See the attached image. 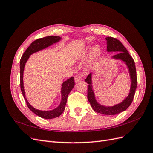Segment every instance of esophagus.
I'll list each match as a JSON object with an SVG mask.
<instances>
[{
	"mask_svg": "<svg viewBox=\"0 0 153 153\" xmlns=\"http://www.w3.org/2000/svg\"><path fill=\"white\" fill-rule=\"evenodd\" d=\"M82 80V77L81 75H76V76H75V81L76 82H78V81H80V80Z\"/></svg>",
	"mask_w": 153,
	"mask_h": 153,
	"instance_id": "obj_1",
	"label": "esophagus"
}]
</instances>
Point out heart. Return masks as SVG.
Here are the masks:
<instances>
[{
	"mask_svg": "<svg viewBox=\"0 0 153 153\" xmlns=\"http://www.w3.org/2000/svg\"><path fill=\"white\" fill-rule=\"evenodd\" d=\"M88 50V48L86 49ZM101 54V48L98 46H96V47H94L92 49V53L91 54V57H90V60L91 62H94L96 60L98 59L100 55Z\"/></svg>",
	"mask_w": 153,
	"mask_h": 153,
	"instance_id": "b5f03b06",
	"label": "heart"
}]
</instances>
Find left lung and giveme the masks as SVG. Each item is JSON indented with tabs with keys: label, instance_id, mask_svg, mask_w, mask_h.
Returning a JSON list of instances; mask_svg holds the SVG:
<instances>
[{
	"label": "left lung",
	"instance_id": "8db88e82",
	"mask_svg": "<svg viewBox=\"0 0 153 153\" xmlns=\"http://www.w3.org/2000/svg\"><path fill=\"white\" fill-rule=\"evenodd\" d=\"M106 40L107 41V51L108 52H118L117 54L114 55L112 58L115 59H120L123 61L129 69V74L131 76V89L129 95L127 98L125 99L122 103L115 105L113 106H102L97 103L96 101L94 91L92 87V80H91V73H90L86 78L85 81L87 83V99L95 112L104 114V115H116L121 113L123 111L126 110L130 105L135 96V91L137 89V72L135 62L133 59L129 55L126 48L124 47V45L121 43V41L116 38H112V37H107L106 38Z\"/></svg>",
	"mask_w": 153,
	"mask_h": 153
}]
</instances>
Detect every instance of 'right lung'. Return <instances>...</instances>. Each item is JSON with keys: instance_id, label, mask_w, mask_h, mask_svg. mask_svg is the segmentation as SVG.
Returning a JSON list of instances; mask_svg holds the SVG:
<instances>
[{"instance_id": "add662e5", "label": "right lung", "mask_w": 153, "mask_h": 153, "mask_svg": "<svg viewBox=\"0 0 153 153\" xmlns=\"http://www.w3.org/2000/svg\"><path fill=\"white\" fill-rule=\"evenodd\" d=\"M61 39V38L59 36H47L45 38H39L34 41L29 47L27 48L25 52L23 54V55L20 59V88L22 92V94L24 97L25 102L27 103L28 108L34 112L37 115H38L40 117H42L47 119H51L53 118L57 117L61 115L65 109V106L67 102L68 96L69 94V92L73 89V88L75 86V80H74V77L72 76L70 78H69L66 81L63 82L61 87V94H62V100L60 105L57 108H55L52 110L50 111H42L35 109L34 107L29 103L28 101L25 98L24 88V82H23V73H24V67L25 63L27 61V60L29 58L30 55L34 52H38V51L43 50L45 48H47L53 43H57Z\"/></svg>"}]
</instances>
